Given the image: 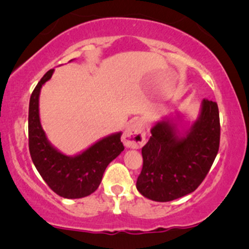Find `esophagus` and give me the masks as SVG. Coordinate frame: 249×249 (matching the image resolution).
Segmentation results:
<instances>
[{"mask_svg":"<svg viewBox=\"0 0 249 249\" xmlns=\"http://www.w3.org/2000/svg\"><path fill=\"white\" fill-rule=\"evenodd\" d=\"M146 142L145 136V124L142 121L130 123L123 134V142L128 148H141Z\"/></svg>","mask_w":249,"mask_h":249,"instance_id":"obj_1","label":"esophagus"}]
</instances>
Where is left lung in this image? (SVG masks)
Returning a JSON list of instances; mask_svg holds the SVG:
<instances>
[{
  "label": "left lung",
  "instance_id": "8db88e82",
  "mask_svg": "<svg viewBox=\"0 0 249 249\" xmlns=\"http://www.w3.org/2000/svg\"><path fill=\"white\" fill-rule=\"evenodd\" d=\"M142 148V170L136 187L153 201L166 202L196 191L219 151L220 119L215 102L204 99L192 123L180 112L162 117L151 127Z\"/></svg>",
  "mask_w": 249,
  "mask_h": 249
}]
</instances>
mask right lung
I'll return each instance as SVG.
<instances>
[{
  "instance_id": "add662e5",
  "label": "right lung",
  "mask_w": 249,
  "mask_h": 249,
  "mask_svg": "<svg viewBox=\"0 0 249 249\" xmlns=\"http://www.w3.org/2000/svg\"><path fill=\"white\" fill-rule=\"evenodd\" d=\"M53 71L51 69L42 77L30 97V156L38 173L53 192L67 199L84 198L98 188L105 168L124 151L122 132L108 134L75 156H67L57 150L48 139L39 118V93Z\"/></svg>"
}]
</instances>
